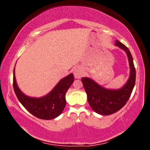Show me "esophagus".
<instances>
[{"mask_svg":"<svg viewBox=\"0 0 150 150\" xmlns=\"http://www.w3.org/2000/svg\"><path fill=\"white\" fill-rule=\"evenodd\" d=\"M74 77L76 79H80L83 75V70L80 67H75L73 69Z\"/></svg>","mask_w":150,"mask_h":150,"instance_id":"34e87169","label":"esophagus"}]
</instances>
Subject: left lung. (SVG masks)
<instances>
[{
  "instance_id": "obj_1",
  "label": "left lung",
  "mask_w": 150,
  "mask_h": 150,
  "mask_svg": "<svg viewBox=\"0 0 150 150\" xmlns=\"http://www.w3.org/2000/svg\"><path fill=\"white\" fill-rule=\"evenodd\" d=\"M115 46L125 51L128 56L130 66V75L125 84L119 89H106L89 77H82L81 81L87 95V100L91 108L96 113L108 116L123 108L130 97L135 83V68L132 55L128 48L116 40Z\"/></svg>"
}]
</instances>
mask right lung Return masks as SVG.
<instances>
[{
    "mask_svg": "<svg viewBox=\"0 0 150 150\" xmlns=\"http://www.w3.org/2000/svg\"><path fill=\"white\" fill-rule=\"evenodd\" d=\"M74 81L73 73L62 78L52 90L42 97L26 95L19 88L13 70V88L18 100L34 116L44 120H51L61 115L66 104L65 94Z\"/></svg>",
    "mask_w": 150,
    "mask_h": 150,
    "instance_id": "obj_1",
    "label": "right lung"
}]
</instances>
